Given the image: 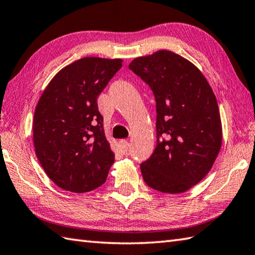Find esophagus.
<instances>
[{
  "label": "esophagus",
  "mask_w": 255,
  "mask_h": 255,
  "mask_svg": "<svg viewBox=\"0 0 255 255\" xmlns=\"http://www.w3.org/2000/svg\"><path fill=\"white\" fill-rule=\"evenodd\" d=\"M119 146H120V150H121L122 153H128V147H129V143L126 140H121L119 143Z\"/></svg>",
  "instance_id": "obj_1"
}]
</instances>
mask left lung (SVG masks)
Returning <instances> with one entry per match:
<instances>
[{
	"instance_id": "obj_1",
	"label": "left lung",
	"mask_w": 255,
	"mask_h": 255,
	"mask_svg": "<svg viewBox=\"0 0 255 255\" xmlns=\"http://www.w3.org/2000/svg\"><path fill=\"white\" fill-rule=\"evenodd\" d=\"M128 69L150 86L156 107V147L141 163L145 183L181 193L208 174L222 143L219 105L203 74L170 51L133 60Z\"/></svg>"
}]
</instances>
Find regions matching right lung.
Instances as JSON below:
<instances>
[{"mask_svg":"<svg viewBox=\"0 0 255 255\" xmlns=\"http://www.w3.org/2000/svg\"><path fill=\"white\" fill-rule=\"evenodd\" d=\"M122 68V60L83 57L52 79L36 105L35 153L61 189L83 193L102 185L114 163L98 97Z\"/></svg>","mask_w":255,"mask_h":255,"instance_id":"1","label":"right lung"}]
</instances>
